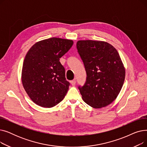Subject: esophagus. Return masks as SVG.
<instances>
[{"label": "esophagus", "mask_w": 147, "mask_h": 147, "mask_svg": "<svg viewBox=\"0 0 147 147\" xmlns=\"http://www.w3.org/2000/svg\"><path fill=\"white\" fill-rule=\"evenodd\" d=\"M70 82H71V84L72 86H74L76 85V79L71 80Z\"/></svg>", "instance_id": "esophagus-1"}]
</instances>
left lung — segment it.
Masks as SVG:
<instances>
[{
	"label": "left lung",
	"instance_id": "left-lung-1",
	"mask_svg": "<svg viewBox=\"0 0 147 147\" xmlns=\"http://www.w3.org/2000/svg\"><path fill=\"white\" fill-rule=\"evenodd\" d=\"M77 49L87 74L79 87L82 99L94 109H101L116 99L125 79V68L113 46L104 41L79 40Z\"/></svg>",
	"mask_w": 147,
	"mask_h": 147
}]
</instances>
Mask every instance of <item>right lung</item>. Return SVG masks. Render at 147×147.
Listing matches in <instances>:
<instances>
[{"instance_id": "add662e5", "label": "right lung", "mask_w": 147, "mask_h": 147, "mask_svg": "<svg viewBox=\"0 0 147 147\" xmlns=\"http://www.w3.org/2000/svg\"><path fill=\"white\" fill-rule=\"evenodd\" d=\"M72 40L52 37L34 44L23 63L21 80L27 95L36 104L51 108L62 101L69 83L59 62L73 45Z\"/></svg>"}]
</instances>
